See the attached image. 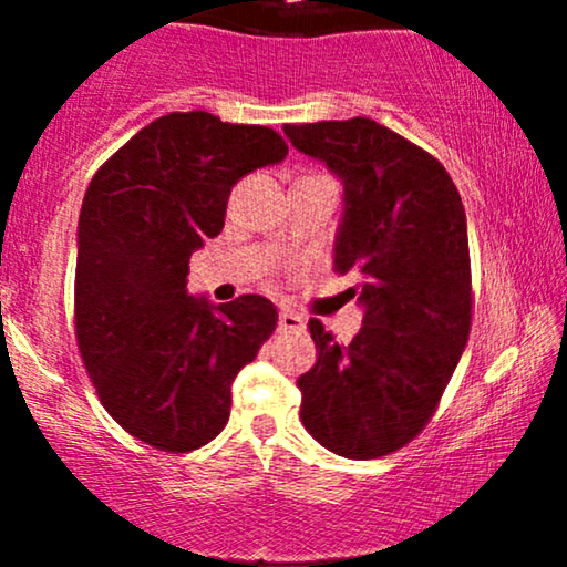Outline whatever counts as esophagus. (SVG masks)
I'll return each mask as SVG.
<instances>
[{
	"mask_svg": "<svg viewBox=\"0 0 567 567\" xmlns=\"http://www.w3.org/2000/svg\"><path fill=\"white\" fill-rule=\"evenodd\" d=\"M277 324H279V330H285V333H301V330L306 328L303 317L296 315V311H290V309L279 311Z\"/></svg>",
	"mask_w": 567,
	"mask_h": 567,
	"instance_id": "34e87169",
	"label": "esophagus"
}]
</instances>
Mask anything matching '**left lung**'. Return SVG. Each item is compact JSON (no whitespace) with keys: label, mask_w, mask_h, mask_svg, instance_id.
<instances>
[{"label":"left lung","mask_w":567,"mask_h":567,"mask_svg":"<svg viewBox=\"0 0 567 567\" xmlns=\"http://www.w3.org/2000/svg\"><path fill=\"white\" fill-rule=\"evenodd\" d=\"M282 130L343 184L333 264L357 277L362 306L349 347L309 320L317 362L298 379L301 421L328 451L379 458L426 426L470 338L464 205L432 154L368 116Z\"/></svg>","instance_id":"1"}]
</instances>
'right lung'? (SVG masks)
Returning a JSON list of instances; mask_svg holds the SVG:
<instances>
[{"instance_id":"right-lung-1","label":"right lung","mask_w":567,"mask_h":567,"mask_svg":"<svg viewBox=\"0 0 567 567\" xmlns=\"http://www.w3.org/2000/svg\"><path fill=\"white\" fill-rule=\"evenodd\" d=\"M271 127L175 112L138 130L90 181L76 226L74 317L109 415L167 453L216 440L231 383L275 333L264 296H188V258L224 229L234 184L279 165Z\"/></svg>"}]
</instances>
